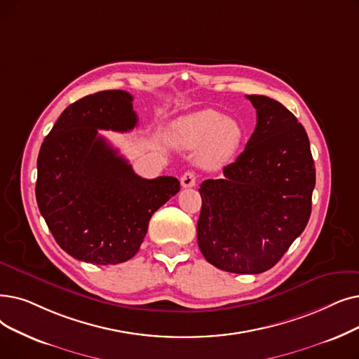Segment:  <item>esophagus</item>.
Wrapping results in <instances>:
<instances>
[{"label": "esophagus", "instance_id": "34e87169", "mask_svg": "<svg viewBox=\"0 0 359 359\" xmlns=\"http://www.w3.org/2000/svg\"><path fill=\"white\" fill-rule=\"evenodd\" d=\"M180 183H182L183 188H194L195 183H196L195 173H192V171H186V173L180 179Z\"/></svg>", "mask_w": 359, "mask_h": 359}]
</instances>
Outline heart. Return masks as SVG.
Instances as JSON below:
<instances>
[{"mask_svg": "<svg viewBox=\"0 0 359 359\" xmlns=\"http://www.w3.org/2000/svg\"><path fill=\"white\" fill-rule=\"evenodd\" d=\"M242 124L217 110H201L179 117L170 128V139L182 148L201 147L199 163L205 168L226 164L241 147Z\"/></svg>", "mask_w": 359, "mask_h": 359, "instance_id": "1", "label": "heart"}]
</instances>
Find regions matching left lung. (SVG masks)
<instances>
[{
  "mask_svg": "<svg viewBox=\"0 0 359 359\" xmlns=\"http://www.w3.org/2000/svg\"><path fill=\"white\" fill-rule=\"evenodd\" d=\"M257 126L224 177L201 183L196 226L202 255L236 274L270 270L304 231L311 215L316 168L301 123L278 101L246 95Z\"/></svg>",
  "mask_w": 359,
  "mask_h": 359,
  "instance_id": "8db88e82",
  "label": "left lung"
}]
</instances>
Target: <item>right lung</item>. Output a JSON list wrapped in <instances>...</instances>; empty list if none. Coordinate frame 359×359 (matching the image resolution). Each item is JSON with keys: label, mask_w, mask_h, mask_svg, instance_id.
<instances>
[{"label": "right lung", "mask_w": 359, "mask_h": 359, "mask_svg": "<svg viewBox=\"0 0 359 359\" xmlns=\"http://www.w3.org/2000/svg\"><path fill=\"white\" fill-rule=\"evenodd\" d=\"M133 97L102 90L70 104L38 155L36 202L60 248L98 266L135 257L152 214L180 191L176 177L142 179L98 130L136 128Z\"/></svg>", "instance_id": "add662e5"}]
</instances>
